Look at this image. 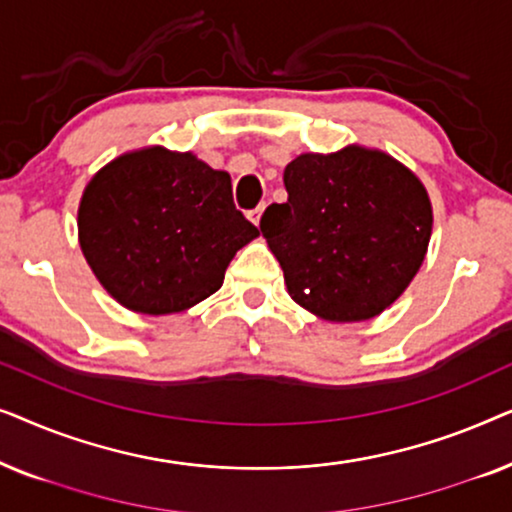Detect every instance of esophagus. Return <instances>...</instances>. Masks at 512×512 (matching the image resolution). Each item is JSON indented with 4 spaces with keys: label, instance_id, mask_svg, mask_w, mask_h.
I'll return each instance as SVG.
<instances>
[{
    "label": "esophagus",
    "instance_id": "obj_1",
    "mask_svg": "<svg viewBox=\"0 0 512 512\" xmlns=\"http://www.w3.org/2000/svg\"><path fill=\"white\" fill-rule=\"evenodd\" d=\"M263 209H265V205H258L256 209H251V212L247 214L249 216V219L251 221H254L256 223V226H258V223H261V216H263Z\"/></svg>",
    "mask_w": 512,
    "mask_h": 512
}]
</instances>
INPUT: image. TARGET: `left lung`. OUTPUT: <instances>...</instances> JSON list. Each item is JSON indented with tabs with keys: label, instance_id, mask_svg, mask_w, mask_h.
I'll return each mask as SVG.
<instances>
[{
	"label": "left lung",
	"instance_id": "8db88e82",
	"mask_svg": "<svg viewBox=\"0 0 512 512\" xmlns=\"http://www.w3.org/2000/svg\"><path fill=\"white\" fill-rule=\"evenodd\" d=\"M289 200L270 205L261 233L289 296L326 321H366L408 289L424 263L429 193L387 153L345 146L300 153L284 170Z\"/></svg>",
	"mask_w": 512,
	"mask_h": 512
}]
</instances>
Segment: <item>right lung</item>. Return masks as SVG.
Listing matches in <instances>:
<instances>
[{
  "label": "right lung",
  "mask_w": 512,
  "mask_h": 512,
  "mask_svg": "<svg viewBox=\"0 0 512 512\" xmlns=\"http://www.w3.org/2000/svg\"><path fill=\"white\" fill-rule=\"evenodd\" d=\"M254 237L230 174L191 151L123 153L90 179L79 205L88 265L118 303L142 314L184 312L212 296Z\"/></svg>",
  "instance_id": "right-lung-1"
}]
</instances>
